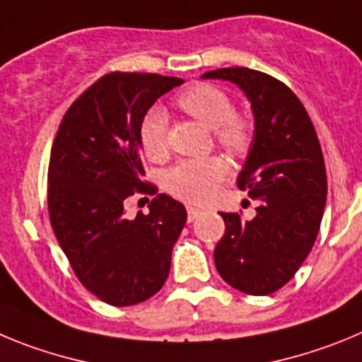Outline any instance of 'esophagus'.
Listing matches in <instances>:
<instances>
[{
  "instance_id": "1",
  "label": "esophagus",
  "mask_w": 362,
  "mask_h": 362,
  "mask_svg": "<svg viewBox=\"0 0 362 362\" xmlns=\"http://www.w3.org/2000/svg\"><path fill=\"white\" fill-rule=\"evenodd\" d=\"M200 213H202V211L197 209V207H187V220L193 221L194 218L200 216Z\"/></svg>"
}]
</instances>
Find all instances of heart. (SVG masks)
<instances>
[{
    "mask_svg": "<svg viewBox=\"0 0 362 362\" xmlns=\"http://www.w3.org/2000/svg\"><path fill=\"white\" fill-rule=\"evenodd\" d=\"M177 104L187 115L213 129L214 139L223 149L240 155L250 144L252 126L249 119L233 113V100L223 90L207 83H197L178 93ZM139 141L142 151L151 160L165 155V113L151 108L139 124ZM229 168L221 158L182 160L165 173L164 185L169 193L189 204H204L214 189L226 180Z\"/></svg>",
    "mask_w": 362,
    "mask_h": 362,
    "instance_id": "1",
    "label": "heart"
}]
</instances>
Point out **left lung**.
<instances>
[{"instance_id": "left-lung-1", "label": "left lung", "mask_w": 362, "mask_h": 362, "mask_svg": "<svg viewBox=\"0 0 362 362\" xmlns=\"http://www.w3.org/2000/svg\"><path fill=\"white\" fill-rule=\"evenodd\" d=\"M202 79L236 84L249 99L254 136L238 187L258 200L256 216L220 213L226 234L214 265L236 291L267 296L292 279L317 238L327 171L314 124L301 100L281 81L250 68H218Z\"/></svg>"}]
</instances>
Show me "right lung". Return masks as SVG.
Listing matches in <instances>:
<instances>
[{"mask_svg":"<svg viewBox=\"0 0 362 362\" xmlns=\"http://www.w3.org/2000/svg\"><path fill=\"white\" fill-rule=\"evenodd\" d=\"M182 83L157 74H106L68 108L52 146V229L79 281L113 307L160 291L187 220L184 205L164 193L148 214H124L129 197L157 193L142 182L139 124L158 97Z\"/></svg>","mask_w":362,"mask_h":362,"instance_id":"right-lung-1","label":"right lung"}]
</instances>
